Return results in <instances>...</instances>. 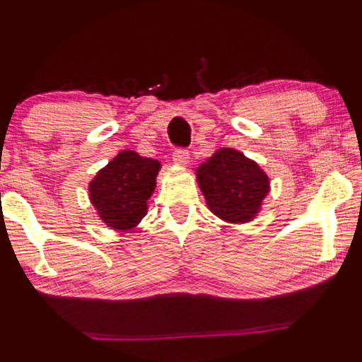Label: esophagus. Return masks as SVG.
Wrapping results in <instances>:
<instances>
[{"instance_id": "obj_1", "label": "esophagus", "mask_w": 362, "mask_h": 362, "mask_svg": "<svg viewBox=\"0 0 362 362\" xmlns=\"http://www.w3.org/2000/svg\"><path fill=\"white\" fill-rule=\"evenodd\" d=\"M173 160L176 164H188L189 163V151H188V148H185V147L174 148Z\"/></svg>"}]
</instances>
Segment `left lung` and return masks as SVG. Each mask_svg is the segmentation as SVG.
Listing matches in <instances>:
<instances>
[{
	"label": "left lung",
	"instance_id": "1",
	"mask_svg": "<svg viewBox=\"0 0 362 362\" xmlns=\"http://www.w3.org/2000/svg\"><path fill=\"white\" fill-rule=\"evenodd\" d=\"M197 174L210 210L232 223L252 220L269 193L266 173L233 148H220L199 165Z\"/></svg>",
	"mask_w": 362,
	"mask_h": 362
}]
</instances>
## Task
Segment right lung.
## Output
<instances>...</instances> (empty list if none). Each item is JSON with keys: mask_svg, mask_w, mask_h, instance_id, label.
<instances>
[{"mask_svg": "<svg viewBox=\"0 0 362 362\" xmlns=\"http://www.w3.org/2000/svg\"><path fill=\"white\" fill-rule=\"evenodd\" d=\"M159 168V160L123 151L96 174L89 198L108 227L129 230L144 218Z\"/></svg>", "mask_w": 362, "mask_h": 362, "instance_id": "add662e5", "label": "right lung"}]
</instances>
